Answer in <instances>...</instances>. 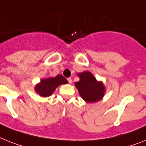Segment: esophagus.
Masks as SVG:
<instances>
[{
	"label": "esophagus",
	"instance_id": "esophagus-1",
	"mask_svg": "<svg viewBox=\"0 0 146 146\" xmlns=\"http://www.w3.org/2000/svg\"><path fill=\"white\" fill-rule=\"evenodd\" d=\"M67 80H68V84H71L72 83V78H68V79H67Z\"/></svg>",
	"mask_w": 146,
	"mask_h": 146
}]
</instances>
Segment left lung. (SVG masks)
<instances>
[{
    "mask_svg": "<svg viewBox=\"0 0 146 146\" xmlns=\"http://www.w3.org/2000/svg\"><path fill=\"white\" fill-rule=\"evenodd\" d=\"M80 80L75 83V86L81 98L88 103H94L103 98L105 88L102 81H98L90 72L79 73Z\"/></svg>",
    "mask_w": 146,
    "mask_h": 146,
    "instance_id": "1",
    "label": "left lung"
}]
</instances>
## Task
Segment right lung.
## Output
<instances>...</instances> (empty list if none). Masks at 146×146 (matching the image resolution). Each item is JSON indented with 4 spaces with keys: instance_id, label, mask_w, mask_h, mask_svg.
<instances>
[{
    "instance_id": "obj_1",
    "label": "right lung",
    "mask_w": 146,
    "mask_h": 146,
    "mask_svg": "<svg viewBox=\"0 0 146 146\" xmlns=\"http://www.w3.org/2000/svg\"><path fill=\"white\" fill-rule=\"evenodd\" d=\"M68 83L67 80L61 74H58L55 78H48L42 79L39 84L35 86V91L42 97H48L51 96L56 87L61 84Z\"/></svg>"
}]
</instances>
